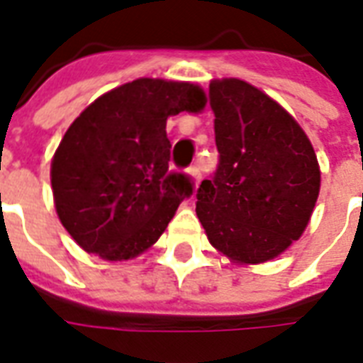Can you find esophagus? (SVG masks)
Returning <instances> with one entry per match:
<instances>
[{
  "mask_svg": "<svg viewBox=\"0 0 363 363\" xmlns=\"http://www.w3.org/2000/svg\"><path fill=\"white\" fill-rule=\"evenodd\" d=\"M188 175L192 177L196 184L201 181V171H200V167H198V165H192V167H188Z\"/></svg>",
  "mask_w": 363,
  "mask_h": 363,
  "instance_id": "1",
  "label": "esophagus"
}]
</instances>
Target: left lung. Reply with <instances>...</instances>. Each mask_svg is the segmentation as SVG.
<instances>
[{"instance_id": "obj_1", "label": "left lung", "mask_w": 363, "mask_h": 363, "mask_svg": "<svg viewBox=\"0 0 363 363\" xmlns=\"http://www.w3.org/2000/svg\"><path fill=\"white\" fill-rule=\"evenodd\" d=\"M209 106L218 165L198 188V218L232 261H270L311 220L320 194L314 148L278 102L242 79L211 82Z\"/></svg>"}]
</instances>
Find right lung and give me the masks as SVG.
Instances as JSON below:
<instances>
[{
  "instance_id": "add662e5",
  "label": "right lung",
  "mask_w": 363,
  "mask_h": 363,
  "mask_svg": "<svg viewBox=\"0 0 363 363\" xmlns=\"http://www.w3.org/2000/svg\"><path fill=\"white\" fill-rule=\"evenodd\" d=\"M203 106L194 83L143 77L99 96L68 127L51 163L52 196L87 253L121 261L157 242L194 192L186 173L169 169L167 118Z\"/></svg>"
}]
</instances>
